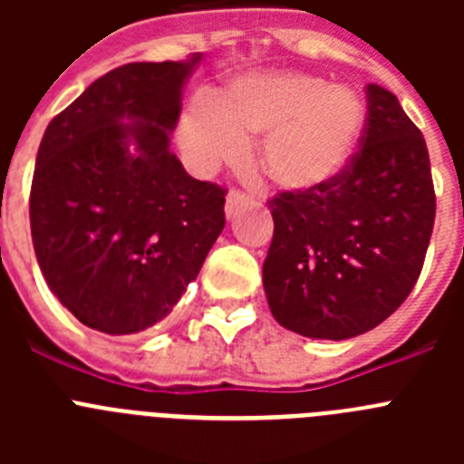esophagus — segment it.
<instances>
[{"mask_svg": "<svg viewBox=\"0 0 464 464\" xmlns=\"http://www.w3.org/2000/svg\"><path fill=\"white\" fill-rule=\"evenodd\" d=\"M246 204H251V197L246 195V192H239V190L229 192L227 199H225V213H227V218H232V216H235L241 207H246Z\"/></svg>", "mask_w": 464, "mask_h": 464, "instance_id": "esophagus-1", "label": "esophagus"}]
</instances>
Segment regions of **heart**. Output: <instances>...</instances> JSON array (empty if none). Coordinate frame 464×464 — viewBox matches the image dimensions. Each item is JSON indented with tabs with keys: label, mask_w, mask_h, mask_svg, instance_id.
I'll return each instance as SVG.
<instances>
[{
	"label": "heart",
	"mask_w": 464,
	"mask_h": 464,
	"mask_svg": "<svg viewBox=\"0 0 464 464\" xmlns=\"http://www.w3.org/2000/svg\"><path fill=\"white\" fill-rule=\"evenodd\" d=\"M364 132V104L348 85L299 72H256L229 81L218 97L197 94L179 141L199 171L237 162L262 134L260 167L285 190H311L342 174Z\"/></svg>",
	"instance_id": "b5f03b06"
}]
</instances>
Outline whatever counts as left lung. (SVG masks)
Returning <instances> with one entry per match:
<instances>
[{
    "instance_id": "8db88e82",
    "label": "left lung",
    "mask_w": 464,
    "mask_h": 464,
    "mask_svg": "<svg viewBox=\"0 0 464 464\" xmlns=\"http://www.w3.org/2000/svg\"><path fill=\"white\" fill-rule=\"evenodd\" d=\"M434 207L423 134L391 90L370 83L360 150L346 169L269 199L262 283L278 325L332 342L374 330L420 276Z\"/></svg>"
}]
</instances>
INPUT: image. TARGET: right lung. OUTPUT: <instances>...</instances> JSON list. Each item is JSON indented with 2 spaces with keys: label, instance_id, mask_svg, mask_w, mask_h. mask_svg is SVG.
<instances>
[{
  "label": "right lung",
  "instance_id": "right-lung-1",
  "mask_svg": "<svg viewBox=\"0 0 464 464\" xmlns=\"http://www.w3.org/2000/svg\"><path fill=\"white\" fill-rule=\"evenodd\" d=\"M130 63L51 121L36 153V262L63 306L104 334L153 327L176 306L225 227V190L169 149L199 64Z\"/></svg>",
  "mask_w": 464,
  "mask_h": 464
}]
</instances>
